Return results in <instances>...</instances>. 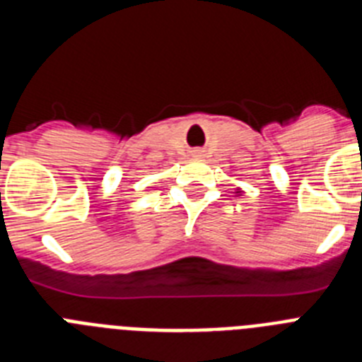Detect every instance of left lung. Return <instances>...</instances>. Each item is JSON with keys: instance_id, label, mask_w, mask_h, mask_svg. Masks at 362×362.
I'll return each instance as SVG.
<instances>
[{"instance_id": "left-lung-1", "label": "left lung", "mask_w": 362, "mask_h": 362, "mask_svg": "<svg viewBox=\"0 0 362 362\" xmlns=\"http://www.w3.org/2000/svg\"><path fill=\"white\" fill-rule=\"evenodd\" d=\"M235 194H238V196H241V194H243L241 188H235Z\"/></svg>"}]
</instances>
